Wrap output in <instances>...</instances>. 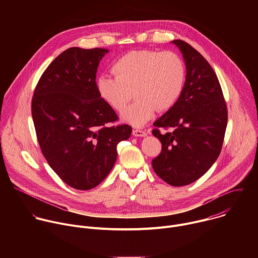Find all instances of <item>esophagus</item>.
Listing matches in <instances>:
<instances>
[{
    "instance_id": "1",
    "label": "esophagus",
    "mask_w": 258,
    "mask_h": 258,
    "mask_svg": "<svg viewBox=\"0 0 258 258\" xmlns=\"http://www.w3.org/2000/svg\"><path fill=\"white\" fill-rule=\"evenodd\" d=\"M133 135L134 136H136V137H145L147 134H146V132L145 131H143V130H134L133 131Z\"/></svg>"
}]
</instances>
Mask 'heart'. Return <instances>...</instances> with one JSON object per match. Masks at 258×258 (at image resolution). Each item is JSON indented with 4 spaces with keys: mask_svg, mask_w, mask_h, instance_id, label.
<instances>
[{
    "mask_svg": "<svg viewBox=\"0 0 258 258\" xmlns=\"http://www.w3.org/2000/svg\"><path fill=\"white\" fill-rule=\"evenodd\" d=\"M115 77L103 75L98 90L105 102L117 112L124 111L134 96L136 101L123 113L135 126L144 125L154 112L170 109L178 100L186 81V66L171 51H132L112 66Z\"/></svg>",
    "mask_w": 258,
    "mask_h": 258,
    "instance_id": "b5f03b06",
    "label": "heart"
}]
</instances>
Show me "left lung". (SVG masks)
Returning <instances> with one entry per match:
<instances>
[{
    "label": "left lung",
    "mask_w": 258,
    "mask_h": 258,
    "mask_svg": "<svg viewBox=\"0 0 258 258\" xmlns=\"http://www.w3.org/2000/svg\"><path fill=\"white\" fill-rule=\"evenodd\" d=\"M182 53L186 83L176 103L157 119L152 134L162 145L152 160L156 174L170 186H187L217 159L228 123L227 103L214 70L191 45L172 41ZM172 131L161 134L160 128Z\"/></svg>",
    "instance_id": "obj_1"
}]
</instances>
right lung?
<instances>
[{"instance_id": "obj_1", "label": "right lung", "mask_w": 258, "mask_h": 258, "mask_svg": "<svg viewBox=\"0 0 258 258\" xmlns=\"http://www.w3.org/2000/svg\"><path fill=\"white\" fill-rule=\"evenodd\" d=\"M106 49L72 47L44 71L31 100V115L44 157L68 186L97 187L112 169L128 124L101 97L96 73Z\"/></svg>"}]
</instances>
